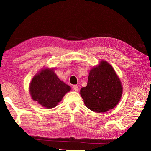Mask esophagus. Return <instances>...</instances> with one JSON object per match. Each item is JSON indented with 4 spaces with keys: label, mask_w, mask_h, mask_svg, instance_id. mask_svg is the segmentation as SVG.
I'll return each instance as SVG.
<instances>
[{
    "label": "esophagus",
    "mask_w": 151,
    "mask_h": 151,
    "mask_svg": "<svg viewBox=\"0 0 151 151\" xmlns=\"http://www.w3.org/2000/svg\"><path fill=\"white\" fill-rule=\"evenodd\" d=\"M73 90H75V91H76V92H78V87L77 85H73Z\"/></svg>",
    "instance_id": "obj_1"
}]
</instances>
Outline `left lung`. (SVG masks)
<instances>
[{
  "label": "left lung",
  "instance_id": "1",
  "mask_svg": "<svg viewBox=\"0 0 151 151\" xmlns=\"http://www.w3.org/2000/svg\"><path fill=\"white\" fill-rule=\"evenodd\" d=\"M121 81L110 64L101 61L90 71L87 85L80 90V95L89 109L104 113L114 108L122 95Z\"/></svg>",
  "mask_w": 151,
  "mask_h": 151
}]
</instances>
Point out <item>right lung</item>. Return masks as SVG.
Wrapping results in <instances>:
<instances>
[{"label":"right lung","instance_id":"1","mask_svg":"<svg viewBox=\"0 0 151 151\" xmlns=\"http://www.w3.org/2000/svg\"><path fill=\"white\" fill-rule=\"evenodd\" d=\"M71 87L60 80L53 70L45 69L32 79L29 92L33 99L47 108H53Z\"/></svg>","mask_w":151,"mask_h":151}]
</instances>
